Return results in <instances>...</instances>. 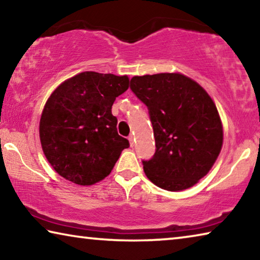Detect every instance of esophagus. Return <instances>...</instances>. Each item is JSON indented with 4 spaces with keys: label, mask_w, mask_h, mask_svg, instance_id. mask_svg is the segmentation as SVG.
<instances>
[{
    "label": "esophagus",
    "mask_w": 260,
    "mask_h": 260,
    "mask_svg": "<svg viewBox=\"0 0 260 260\" xmlns=\"http://www.w3.org/2000/svg\"><path fill=\"white\" fill-rule=\"evenodd\" d=\"M128 140H129L131 147H134V136H133V135H129V136H128Z\"/></svg>",
    "instance_id": "34e87169"
}]
</instances>
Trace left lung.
Instances as JSON below:
<instances>
[{
    "label": "left lung",
    "instance_id": "1",
    "mask_svg": "<svg viewBox=\"0 0 260 260\" xmlns=\"http://www.w3.org/2000/svg\"><path fill=\"white\" fill-rule=\"evenodd\" d=\"M131 89L147 105L156 151L142 160L152 183L170 191L190 188L208 174L222 147V125L212 99L180 73L133 77Z\"/></svg>",
    "mask_w": 260,
    "mask_h": 260
}]
</instances>
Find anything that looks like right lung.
I'll list each match as a JSON object with an SVG mask.
<instances>
[{"mask_svg": "<svg viewBox=\"0 0 260 260\" xmlns=\"http://www.w3.org/2000/svg\"><path fill=\"white\" fill-rule=\"evenodd\" d=\"M127 76L82 72L50 95L40 119V140L48 161L60 177L90 186L108 177L128 140L117 132L111 112L128 89Z\"/></svg>", "mask_w": 260, "mask_h": 260, "instance_id": "obj_1", "label": "right lung"}]
</instances>
